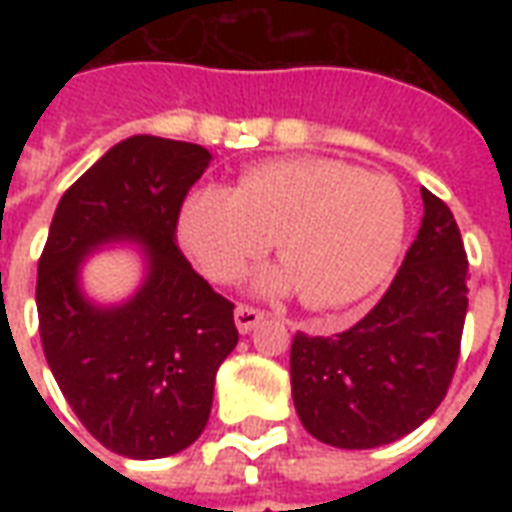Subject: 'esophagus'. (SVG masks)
Instances as JSON below:
<instances>
[{"label": "esophagus", "instance_id": "1", "mask_svg": "<svg viewBox=\"0 0 512 512\" xmlns=\"http://www.w3.org/2000/svg\"><path fill=\"white\" fill-rule=\"evenodd\" d=\"M266 321V312H260L257 307H249V304H238L235 307V326H238V332L246 334L255 329L257 323Z\"/></svg>", "mask_w": 512, "mask_h": 512}]
</instances>
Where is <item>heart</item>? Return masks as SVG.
<instances>
[{"instance_id":"heart-1","label":"heart","mask_w":512,"mask_h":512,"mask_svg":"<svg viewBox=\"0 0 512 512\" xmlns=\"http://www.w3.org/2000/svg\"><path fill=\"white\" fill-rule=\"evenodd\" d=\"M406 230L397 183L334 158H274L238 175L235 189L202 186L180 208L178 233L213 282H233L274 238L282 266L260 290L310 310L365 299L395 263Z\"/></svg>"}]
</instances>
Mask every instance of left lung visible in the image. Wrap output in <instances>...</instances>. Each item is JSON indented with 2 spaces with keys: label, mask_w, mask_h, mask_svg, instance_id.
I'll list each match as a JSON object with an SVG mask.
<instances>
[{
  "label": "left lung",
  "mask_w": 512,
  "mask_h": 512,
  "mask_svg": "<svg viewBox=\"0 0 512 512\" xmlns=\"http://www.w3.org/2000/svg\"><path fill=\"white\" fill-rule=\"evenodd\" d=\"M422 202V227L376 307L332 337H293V403L323 444L370 450L397 441L450 389L469 307V260L447 202L428 189Z\"/></svg>",
  "instance_id": "1"
}]
</instances>
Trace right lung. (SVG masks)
Returning <instances> with one entry per match:
<instances>
[{
	"label": "right lung",
	"instance_id": "obj_1",
	"mask_svg": "<svg viewBox=\"0 0 512 512\" xmlns=\"http://www.w3.org/2000/svg\"><path fill=\"white\" fill-rule=\"evenodd\" d=\"M208 164L211 153L191 142L123 139L62 194L38 260L46 362L79 422L126 458H164L200 439L216 370L238 343L233 301L178 246L180 208ZM123 237L146 246V285L123 308H93L78 266Z\"/></svg>",
	"mask_w": 512,
	"mask_h": 512
}]
</instances>
